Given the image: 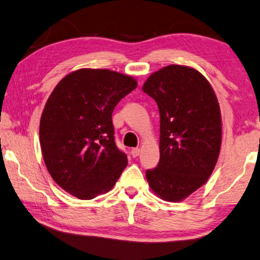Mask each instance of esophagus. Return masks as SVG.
Instances as JSON below:
<instances>
[{"label":"esophagus","instance_id":"1","mask_svg":"<svg viewBox=\"0 0 260 260\" xmlns=\"http://www.w3.org/2000/svg\"><path fill=\"white\" fill-rule=\"evenodd\" d=\"M131 155L133 156V157H138L140 155V148H133V149L131 150Z\"/></svg>","mask_w":260,"mask_h":260}]
</instances>
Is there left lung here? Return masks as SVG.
<instances>
[{
  "instance_id": "obj_1",
  "label": "left lung",
  "mask_w": 260,
  "mask_h": 260,
  "mask_svg": "<svg viewBox=\"0 0 260 260\" xmlns=\"http://www.w3.org/2000/svg\"><path fill=\"white\" fill-rule=\"evenodd\" d=\"M142 90L157 103L160 118L159 162L146 171L148 184L163 200L178 203L215 168L222 140L219 102L203 74L186 66L159 69Z\"/></svg>"
}]
</instances>
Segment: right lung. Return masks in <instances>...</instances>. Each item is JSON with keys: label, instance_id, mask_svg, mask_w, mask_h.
I'll return each mask as SVG.
<instances>
[{"label": "right lung", "instance_id": "1", "mask_svg": "<svg viewBox=\"0 0 260 260\" xmlns=\"http://www.w3.org/2000/svg\"><path fill=\"white\" fill-rule=\"evenodd\" d=\"M137 86L128 75L89 68L57 83L41 114L39 138L47 170L61 188L90 200L114 186L127 156L115 146L112 112Z\"/></svg>", "mask_w": 260, "mask_h": 260}]
</instances>
